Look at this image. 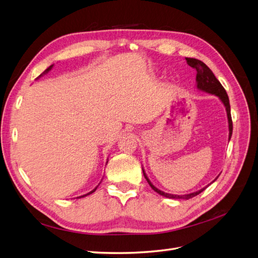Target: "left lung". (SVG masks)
<instances>
[{
	"mask_svg": "<svg viewBox=\"0 0 258 258\" xmlns=\"http://www.w3.org/2000/svg\"><path fill=\"white\" fill-rule=\"evenodd\" d=\"M186 62L187 64L189 67L196 69L197 71V75H196V87L197 89L205 91L210 93V95H214L216 96L218 99L222 101V103L224 104L225 108H226V113H227V118H228V128H229V136H228V140H230L231 135H232V120H231V114H230V104H229V99L227 96V92L224 89V87L222 86V84L217 81V79L215 77V75L213 74V72L204 63V62L195 59V58H186ZM143 170V175L146 178L147 183L150 184V186L152 188L158 192L161 196L166 197V198H170V199H184V200H188L195 196H197L201 191H204L206 189V187L201 188L200 190L194 191L190 194H186V195H172V194H168L162 191L160 189H158L157 187L154 186L153 183L150 181V178L147 177L144 169ZM218 177V176H217ZM217 177L215 179H217ZM214 179V181H215ZM213 181V182H214Z\"/></svg>",
	"mask_w": 258,
	"mask_h": 258,
	"instance_id": "left-lung-1",
	"label": "left lung"
}]
</instances>
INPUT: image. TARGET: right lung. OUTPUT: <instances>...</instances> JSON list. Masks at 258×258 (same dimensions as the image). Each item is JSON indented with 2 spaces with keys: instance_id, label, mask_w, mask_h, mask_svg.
Masks as SVG:
<instances>
[{
  "instance_id": "right-lung-1",
  "label": "right lung",
  "mask_w": 258,
  "mask_h": 258,
  "mask_svg": "<svg viewBox=\"0 0 258 258\" xmlns=\"http://www.w3.org/2000/svg\"><path fill=\"white\" fill-rule=\"evenodd\" d=\"M52 67H53V64H51V66H50L49 68H47V69H46V70H45V71L43 72V74H41L40 76H38V77H37V79H40V77H41V76H43L44 74H46V73H48V72L50 71V70L52 69ZM37 79H36V80H37ZM106 163H107V161H106ZM100 183H101V182H100ZM100 183H99V184H100ZM98 186H99V185H98ZM98 186L96 187V188H93V189H92L91 191H89L88 194H86V195H83V196H81V197H86V196H88V195H90V194H92V192H95V191H96V189L98 188ZM81 197H77V198H81Z\"/></svg>"
}]
</instances>
